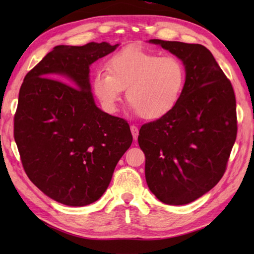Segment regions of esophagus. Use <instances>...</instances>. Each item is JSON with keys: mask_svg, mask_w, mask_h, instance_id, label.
<instances>
[{"mask_svg": "<svg viewBox=\"0 0 254 254\" xmlns=\"http://www.w3.org/2000/svg\"><path fill=\"white\" fill-rule=\"evenodd\" d=\"M131 132H132V135H133V138L135 139H137V136H138V128H137V127H135V126H131Z\"/></svg>", "mask_w": 254, "mask_h": 254, "instance_id": "esophagus-1", "label": "esophagus"}]
</instances>
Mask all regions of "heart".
<instances>
[{
  "label": "heart",
  "instance_id": "obj_1",
  "mask_svg": "<svg viewBox=\"0 0 254 254\" xmlns=\"http://www.w3.org/2000/svg\"><path fill=\"white\" fill-rule=\"evenodd\" d=\"M187 80V69L179 58L127 48L111 57L107 69H98L93 90L107 110L115 111L126 90L131 109L146 120H157L175 109Z\"/></svg>",
  "mask_w": 254,
  "mask_h": 254
}]
</instances>
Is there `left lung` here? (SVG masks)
<instances>
[{
  "label": "left lung",
  "mask_w": 254,
  "mask_h": 254,
  "mask_svg": "<svg viewBox=\"0 0 254 254\" xmlns=\"http://www.w3.org/2000/svg\"><path fill=\"white\" fill-rule=\"evenodd\" d=\"M183 62L187 80L168 115L139 128L145 178L159 201H195L222 179L237 137L236 97L210 51L202 45L152 39Z\"/></svg>",
  "instance_id": "left-lung-1"
}]
</instances>
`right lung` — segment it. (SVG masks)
<instances>
[{
	"label": "right lung",
	"instance_id": "obj_1",
	"mask_svg": "<svg viewBox=\"0 0 254 254\" xmlns=\"http://www.w3.org/2000/svg\"><path fill=\"white\" fill-rule=\"evenodd\" d=\"M118 46H57L20 86L14 138L24 170L68 206H85L105 193L133 141L127 122L101 111L90 91L89 65Z\"/></svg>",
	"mask_w": 254,
	"mask_h": 254
}]
</instances>
